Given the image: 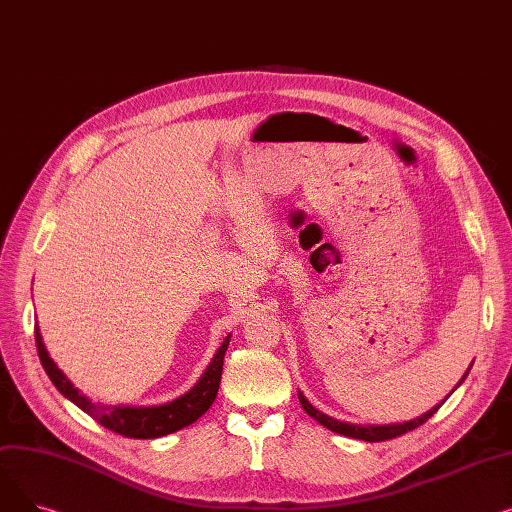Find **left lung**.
Masks as SVG:
<instances>
[{
  "mask_svg": "<svg viewBox=\"0 0 512 512\" xmlns=\"http://www.w3.org/2000/svg\"><path fill=\"white\" fill-rule=\"evenodd\" d=\"M467 373H469V369H467ZM467 373L463 375V380L467 378ZM461 380V382H463ZM459 382V384H461ZM448 398V396H446ZM444 398V400H446ZM299 400H301V405H303V409L307 411V415H311L317 423H321L324 427H328L330 432H334V434H342V436H346V438H355V440H365V442H384V440H392V438H396V436H402V434H407V432H411V429H415V427H419V425H423L429 417H432L438 409H440V405H436L432 411H427V413H423L421 417H417V419H411V421H405V423H390V425H355V423H346V421H338V419H334V417H328V415H324L321 411H317L311 402L303 396V392H299Z\"/></svg>",
  "mask_w": 512,
  "mask_h": 512,
  "instance_id": "8db88e82",
  "label": "left lung"
}]
</instances>
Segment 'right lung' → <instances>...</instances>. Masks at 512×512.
Here are the masks:
<instances>
[{"label":"right lung","mask_w":512,"mask_h":512,"mask_svg":"<svg viewBox=\"0 0 512 512\" xmlns=\"http://www.w3.org/2000/svg\"><path fill=\"white\" fill-rule=\"evenodd\" d=\"M35 342H37L41 365H43L45 373L49 375V380L68 400H72L78 409H83L97 423H101L107 429H112V432H116L120 436L137 438V440H151V438L174 434V432H178V429L195 423L213 405V400H215V396H218V390H220L224 355H226V348L230 342V334L224 338L222 346L218 348V353L213 355L211 363L203 371L199 382L186 394H182L180 398L166 402V405H157V407H124V405L114 407V405H99V402H93L89 396H85L78 388H74V384L66 378L64 371L56 363H53V359L49 357L47 348L43 344L39 324L35 326Z\"/></svg>","instance_id":"1"}]
</instances>
